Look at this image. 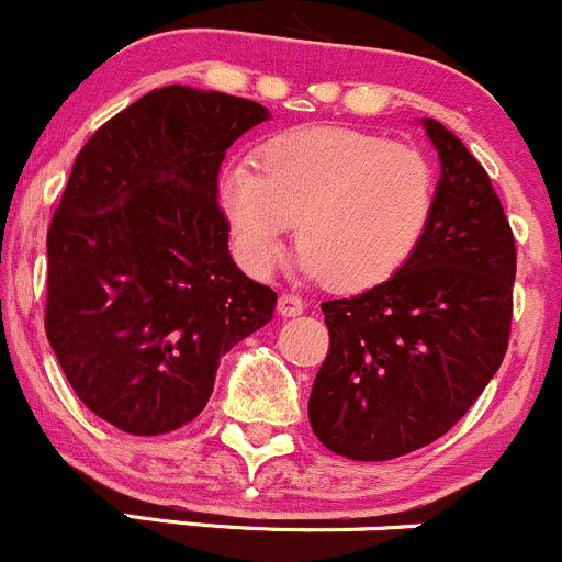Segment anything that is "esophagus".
Returning a JSON list of instances; mask_svg holds the SVG:
<instances>
[{
  "label": "esophagus",
  "instance_id": "esophagus-1",
  "mask_svg": "<svg viewBox=\"0 0 562 562\" xmlns=\"http://www.w3.org/2000/svg\"><path fill=\"white\" fill-rule=\"evenodd\" d=\"M277 313H280L282 318H293V315H302L304 313V302L299 296H293V293H282L280 302H277Z\"/></svg>",
  "mask_w": 562,
  "mask_h": 562
}]
</instances>
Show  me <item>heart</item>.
<instances>
[{"label": "heart", "instance_id": "heart-1", "mask_svg": "<svg viewBox=\"0 0 562 562\" xmlns=\"http://www.w3.org/2000/svg\"><path fill=\"white\" fill-rule=\"evenodd\" d=\"M260 172L238 161L220 205L252 274L285 252L296 225L302 269L342 293L392 280L417 252L437 209V172L423 150L342 125H304L260 148Z\"/></svg>", "mask_w": 562, "mask_h": 562}]
</instances>
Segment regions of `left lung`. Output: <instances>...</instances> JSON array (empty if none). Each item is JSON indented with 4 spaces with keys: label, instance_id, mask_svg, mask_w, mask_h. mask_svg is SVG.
Instances as JSON below:
<instances>
[{
    "label": "left lung",
    "instance_id": "obj_1",
    "mask_svg": "<svg viewBox=\"0 0 562 562\" xmlns=\"http://www.w3.org/2000/svg\"><path fill=\"white\" fill-rule=\"evenodd\" d=\"M437 209L392 280L321 304L329 353L310 392L321 445L353 461L426 448L470 412L508 351L516 244L481 161L426 117Z\"/></svg>",
    "mask_w": 562,
    "mask_h": 562
}]
</instances>
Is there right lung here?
Segmentation results:
<instances>
[{
    "label": "right lung",
    "mask_w": 562,
    "mask_h": 562,
    "mask_svg": "<svg viewBox=\"0 0 562 562\" xmlns=\"http://www.w3.org/2000/svg\"><path fill=\"white\" fill-rule=\"evenodd\" d=\"M269 109L170 85L79 150L46 236V337L79 401L159 437L198 417L220 359L266 326L277 293L231 258L216 203L225 150Z\"/></svg>",
    "instance_id": "1"
}]
</instances>
